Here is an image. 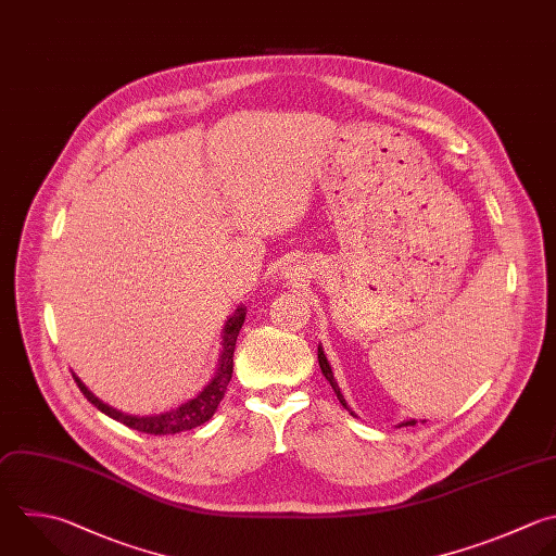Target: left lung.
Returning <instances> with one entry per match:
<instances>
[{"label":"left lung","instance_id":"obj_1","mask_svg":"<svg viewBox=\"0 0 556 556\" xmlns=\"http://www.w3.org/2000/svg\"><path fill=\"white\" fill-rule=\"evenodd\" d=\"M317 358H319V367H321V374L326 376V380L330 382V387L334 389V393H337V397H339V402L348 408V404H345V400H343V395H341V391H339V387H337V382H334V376H332V369H330V365H328V361H326V354H324V350L319 348L317 350ZM350 410V408H348ZM352 413V410H350ZM354 415V413H352ZM402 426H415V419H410V421H406V424H402Z\"/></svg>","mask_w":556,"mask_h":556}]
</instances>
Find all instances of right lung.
<instances>
[{
	"mask_svg": "<svg viewBox=\"0 0 556 556\" xmlns=\"http://www.w3.org/2000/svg\"><path fill=\"white\" fill-rule=\"evenodd\" d=\"M245 321V308H237V313L228 319L226 328H224V350H222V358H219V369L215 374V378L211 380V384L200 393L195 395L193 400L185 402L182 406L169 410V413H161V415H150V417H137V415H126L109 404H104L102 400H98L87 387L85 382L74 376V380L78 382L80 391L85 393V397L98 406V410L106 413L109 417L126 424L128 428L132 430H139V432H146V434H176V432H182V430H191L195 426H202L204 421H208L213 417V413L217 410L226 389H228V382L232 378V356H235V348H237V337H239V330Z\"/></svg>",
	"mask_w": 556,
	"mask_h": 556,
	"instance_id": "right-lung-1",
	"label": "right lung"
}]
</instances>
